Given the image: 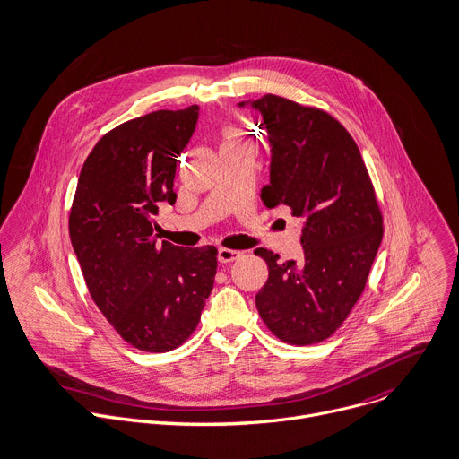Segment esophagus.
<instances>
[{
  "label": "esophagus",
  "instance_id": "1",
  "mask_svg": "<svg viewBox=\"0 0 459 459\" xmlns=\"http://www.w3.org/2000/svg\"><path fill=\"white\" fill-rule=\"evenodd\" d=\"M242 256V251H237V249H228V247H219L217 251V260L221 264H230L233 260H238Z\"/></svg>",
  "mask_w": 459,
  "mask_h": 459
}]
</instances>
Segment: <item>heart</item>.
<instances>
[{
  "label": "heart",
  "mask_w": 459,
  "mask_h": 459,
  "mask_svg": "<svg viewBox=\"0 0 459 459\" xmlns=\"http://www.w3.org/2000/svg\"><path fill=\"white\" fill-rule=\"evenodd\" d=\"M244 135L238 134L237 130H228L226 132V137H224V144L222 146H228V144H238V143H244Z\"/></svg>",
  "instance_id": "heart-1"
}]
</instances>
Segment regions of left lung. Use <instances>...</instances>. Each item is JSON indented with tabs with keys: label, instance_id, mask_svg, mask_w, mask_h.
Masks as SVG:
<instances>
[{
	"label": "left lung",
	"instance_id": "1",
	"mask_svg": "<svg viewBox=\"0 0 459 459\" xmlns=\"http://www.w3.org/2000/svg\"><path fill=\"white\" fill-rule=\"evenodd\" d=\"M246 107L262 116L271 148L264 204L290 206L304 221L297 260L255 251L269 267L256 309L282 342L316 343L347 318L378 253L384 228L373 182L354 139L327 112L273 94L238 103Z\"/></svg>",
	"mask_w": 459,
	"mask_h": 459
}]
</instances>
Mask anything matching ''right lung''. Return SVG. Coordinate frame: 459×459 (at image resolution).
I'll return each instance as SVG.
<instances>
[{"label":"right lung","mask_w":459,"mask_h":459,"mask_svg":"<svg viewBox=\"0 0 459 459\" xmlns=\"http://www.w3.org/2000/svg\"><path fill=\"white\" fill-rule=\"evenodd\" d=\"M199 107L157 110L108 132L86 157L70 240L100 311L134 347L166 352L195 331L213 290L217 249L157 244L153 215L175 204L177 157Z\"/></svg>","instance_id":"add662e5"}]
</instances>
